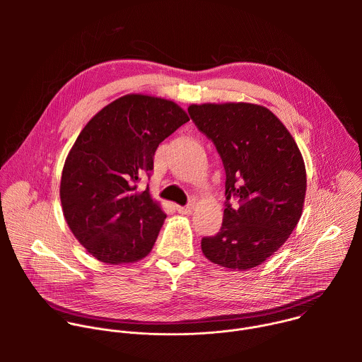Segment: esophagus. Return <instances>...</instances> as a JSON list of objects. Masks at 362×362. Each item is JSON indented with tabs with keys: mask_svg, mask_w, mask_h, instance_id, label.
I'll list each match as a JSON object with an SVG mask.
<instances>
[{
	"mask_svg": "<svg viewBox=\"0 0 362 362\" xmlns=\"http://www.w3.org/2000/svg\"><path fill=\"white\" fill-rule=\"evenodd\" d=\"M176 209L182 215H190L193 212V206H177Z\"/></svg>",
	"mask_w": 362,
	"mask_h": 362,
	"instance_id": "1",
	"label": "esophagus"
}]
</instances>
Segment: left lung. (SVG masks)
I'll list each match as a JSON object with an SVG mask.
<instances>
[{
    "label": "left lung",
    "mask_w": 362,
    "mask_h": 362,
    "mask_svg": "<svg viewBox=\"0 0 362 362\" xmlns=\"http://www.w3.org/2000/svg\"><path fill=\"white\" fill-rule=\"evenodd\" d=\"M190 119L223 162L225 211L216 236L202 252L223 268L246 271L265 262L298 225L306 192L302 154L282 122L250 103L190 105ZM236 197L240 208L228 200Z\"/></svg>",
    "instance_id": "1"
}]
</instances>
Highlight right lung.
<instances>
[{"label": "right lung", "instance_id": "1", "mask_svg": "<svg viewBox=\"0 0 362 362\" xmlns=\"http://www.w3.org/2000/svg\"><path fill=\"white\" fill-rule=\"evenodd\" d=\"M187 122L172 100L127 94L78 134L63 168L60 199L73 235L100 262L132 264L150 253L166 215L137 183L153 170L158 146Z\"/></svg>", "mask_w": 362, "mask_h": 362}]
</instances>
